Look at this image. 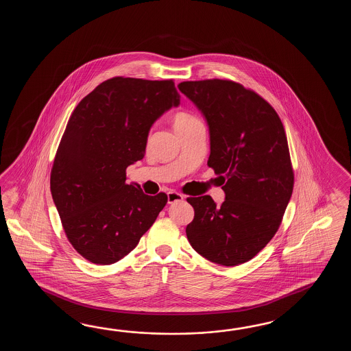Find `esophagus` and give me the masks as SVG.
Returning <instances> with one entry per match:
<instances>
[{
	"label": "esophagus",
	"mask_w": 351,
	"mask_h": 351,
	"mask_svg": "<svg viewBox=\"0 0 351 351\" xmlns=\"http://www.w3.org/2000/svg\"><path fill=\"white\" fill-rule=\"evenodd\" d=\"M183 195L182 194L178 193V192H176V191H171V192H168V203L169 204H172V203H176V202L183 201Z\"/></svg>",
	"instance_id": "1"
}]
</instances>
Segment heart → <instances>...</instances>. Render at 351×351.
<instances>
[{
    "instance_id": "heart-1",
    "label": "heart",
    "mask_w": 351,
    "mask_h": 351,
    "mask_svg": "<svg viewBox=\"0 0 351 351\" xmlns=\"http://www.w3.org/2000/svg\"><path fill=\"white\" fill-rule=\"evenodd\" d=\"M173 127L177 130V133H182L186 129L193 127L195 124L201 123L194 115L186 112H177L173 114L172 117Z\"/></svg>"
}]
</instances>
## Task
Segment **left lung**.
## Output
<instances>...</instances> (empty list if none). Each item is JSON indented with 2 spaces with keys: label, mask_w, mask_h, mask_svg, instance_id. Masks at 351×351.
<instances>
[{
  "label": "left lung",
  "mask_w": 351,
  "mask_h": 351,
  "mask_svg": "<svg viewBox=\"0 0 351 351\" xmlns=\"http://www.w3.org/2000/svg\"><path fill=\"white\" fill-rule=\"evenodd\" d=\"M207 121V165L222 180L224 202L186 198L194 218L186 237L198 254L223 266L254 258L275 236L291 198L293 172L282 121L271 105L230 80L178 85Z\"/></svg>",
  "instance_id": "obj_1"
}]
</instances>
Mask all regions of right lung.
<instances>
[{"label": "right lung", "instance_id": "right-lung-1", "mask_svg": "<svg viewBox=\"0 0 351 351\" xmlns=\"http://www.w3.org/2000/svg\"><path fill=\"white\" fill-rule=\"evenodd\" d=\"M180 104L173 80L112 77L75 108L55 156L50 189L66 237L88 261L112 265L139 239L167 204L128 184L142 160L152 125Z\"/></svg>", "mask_w": 351, "mask_h": 351}]
</instances>
